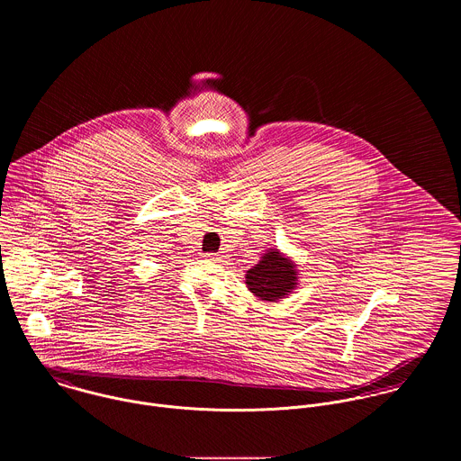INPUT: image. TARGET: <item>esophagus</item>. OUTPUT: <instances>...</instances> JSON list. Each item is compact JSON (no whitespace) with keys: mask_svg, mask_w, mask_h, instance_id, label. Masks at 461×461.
<instances>
[{"mask_svg":"<svg viewBox=\"0 0 461 461\" xmlns=\"http://www.w3.org/2000/svg\"><path fill=\"white\" fill-rule=\"evenodd\" d=\"M203 259H205V261H209V263H218V261H221L216 254H205V256H203Z\"/></svg>","mask_w":461,"mask_h":461,"instance_id":"1","label":"esophagus"}]
</instances>
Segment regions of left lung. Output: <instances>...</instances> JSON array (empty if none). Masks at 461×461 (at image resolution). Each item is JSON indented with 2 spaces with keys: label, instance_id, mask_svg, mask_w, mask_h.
<instances>
[{
  "label": "left lung",
  "instance_id": "1",
  "mask_svg": "<svg viewBox=\"0 0 461 461\" xmlns=\"http://www.w3.org/2000/svg\"><path fill=\"white\" fill-rule=\"evenodd\" d=\"M298 266L278 249H267L261 261L252 266L245 282L249 291L263 300L276 303L298 287Z\"/></svg>",
  "mask_w": 461,
  "mask_h": 461
}]
</instances>
